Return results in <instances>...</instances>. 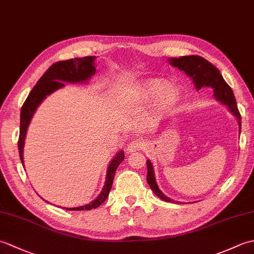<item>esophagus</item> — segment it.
<instances>
[{"instance_id":"obj_1","label":"esophagus","mask_w":254,"mask_h":254,"mask_svg":"<svg viewBox=\"0 0 254 254\" xmlns=\"http://www.w3.org/2000/svg\"><path fill=\"white\" fill-rule=\"evenodd\" d=\"M142 148H143V143L141 141H133L128 143L126 150L127 154H131L134 152H137V150H141Z\"/></svg>"}]
</instances>
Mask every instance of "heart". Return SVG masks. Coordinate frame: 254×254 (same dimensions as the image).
Listing matches in <instances>:
<instances>
[{"label": "heart", "instance_id": "b5f03b06", "mask_svg": "<svg viewBox=\"0 0 254 254\" xmlns=\"http://www.w3.org/2000/svg\"><path fill=\"white\" fill-rule=\"evenodd\" d=\"M165 84L146 83L132 87L126 93V98L134 102H148L159 98L156 102V110L158 112L169 109L179 99V93L175 88H169L165 92Z\"/></svg>", "mask_w": 254, "mask_h": 254}]
</instances>
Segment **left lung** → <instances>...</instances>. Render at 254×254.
<instances>
[{
	"mask_svg": "<svg viewBox=\"0 0 254 254\" xmlns=\"http://www.w3.org/2000/svg\"><path fill=\"white\" fill-rule=\"evenodd\" d=\"M168 62L171 66L177 67L183 73H186L192 79L194 87L199 90L202 87H210L214 91V98L220 104L227 107L229 112L233 113L238 121L239 134L241 130V116L237 108V102L234 91L228 84L225 82L218 68L215 67L212 63L205 60L204 58L198 56H183L180 58H169ZM147 165V183L152 191L165 202H174V199L166 196L161 192L157 182H156L155 171L152 161H146Z\"/></svg>",
	"mask_w": 254,
	"mask_h": 254,
	"instance_id": "obj_1",
	"label": "left lung"
}]
</instances>
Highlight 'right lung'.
<instances>
[{
    "instance_id": "right-lung-1",
    "label": "right lung",
    "mask_w": 254,
    "mask_h": 254,
    "mask_svg": "<svg viewBox=\"0 0 254 254\" xmlns=\"http://www.w3.org/2000/svg\"><path fill=\"white\" fill-rule=\"evenodd\" d=\"M96 57H86V58H75L71 60L57 62L51 65L48 71L42 75L41 78L38 80L36 86L31 89L26 101L24 102L23 107L20 110V132L18 139V150L19 157L23 166L24 165V146L25 139L28 131V127L32 117H34L37 108L41 105L47 96H50L58 89L63 88L64 83H72V84H83L88 83L91 76L96 73ZM124 160V152L122 149L115 155L107 168L106 181L101 192L98 194L94 201L88 204L82 205L77 207H67L69 210H89L100 206L104 203L109 192L111 190L112 182L115 179L116 170L122 161ZM65 208V207H64Z\"/></svg>"
}]
</instances>
